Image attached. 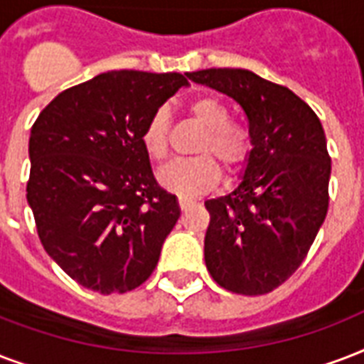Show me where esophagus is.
I'll list each match as a JSON object with an SVG mask.
<instances>
[{
	"mask_svg": "<svg viewBox=\"0 0 364 364\" xmlns=\"http://www.w3.org/2000/svg\"><path fill=\"white\" fill-rule=\"evenodd\" d=\"M178 205L184 210V208H188L191 205V199H188V197H178Z\"/></svg>",
	"mask_w": 364,
	"mask_h": 364,
	"instance_id": "esophagus-1",
	"label": "esophagus"
}]
</instances>
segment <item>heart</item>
Segmentation results:
<instances>
[{
	"label": "heart",
	"mask_w": 364,
	"mask_h": 364,
	"mask_svg": "<svg viewBox=\"0 0 364 364\" xmlns=\"http://www.w3.org/2000/svg\"><path fill=\"white\" fill-rule=\"evenodd\" d=\"M188 114L203 129L196 154L191 159H176L159 171L157 178L165 190L182 197L207 193L220 180V165L228 173H235L249 161L252 151V134L241 121L230 119L226 102L216 97H199L188 104ZM168 112L156 109L142 129V146L146 154L161 161L168 151Z\"/></svg>",
	"instance_id": "b5f03b06"
}]
</instances>
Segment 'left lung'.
Wrapping results in <instances>:
<instances>
[{"instance_id": "obj_1", "label": "left lung", "mask_w": 364, "mask_h": 364, "mask_svg": "<svg viewBox=\"0 0 364 364\" xmlns=\"http://www.w3.org/2000/svg\"><path fill=\"white\" fill-rule=\"evenodd\" d=\"M191 81L243 108L252 151L241 184L205 201V264L222 289L258 296L296 272L328 210L331 156L323 125L302 98L241 68H208Z\"/></svg>"}]
</instances>
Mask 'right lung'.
Returning <instances> with one entry per match:
<instances>
[{"label":"right lung","mask_w":364,"mask_h":364,"mask_svg":"<svg viewBox=\"0 0 364 364\" xmlns=\"http://www.w3.org/2000/svg\"><path fill=\"white\" fill-rule=\"evenodd\" d=\"M186 75L106 72L53 98L32 125L26 197L39 241L75 283L136 289L180 218L154 178L142 129Z\"/></svg>","instance_id":"add662e5"}]
</instances>
